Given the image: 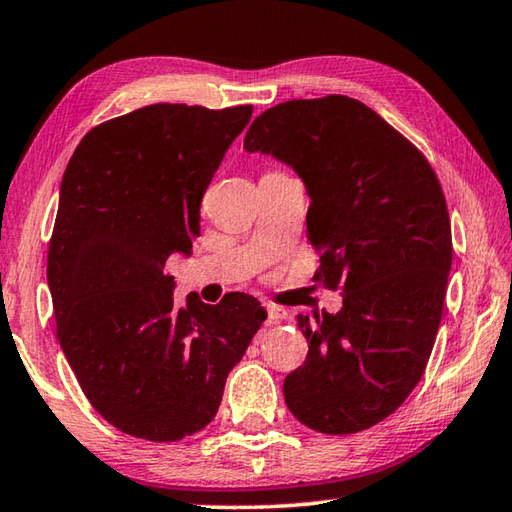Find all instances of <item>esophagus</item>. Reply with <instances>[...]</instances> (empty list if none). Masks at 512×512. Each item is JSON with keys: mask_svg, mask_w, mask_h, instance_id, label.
<instances>
[{"mask_svg": "<svg viewBox=\"0 0 512 512\" xmlns=\"http://www.w3.org/2000/svg\"><path fill=\"white\" fill-rule=\"evenodd\" d=\"M267 316L271 322H283L289 318V311L283 307H276V305H267Z\"/></svg>", "mask_w": 512, "mask_h": 512, "instance_id": "34e87169", "label": "esophagus"}]
</instances>
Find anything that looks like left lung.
<instances>
[{"label": "left lung", "mask_w": 512, "mask_h": 512, "mask_svg": "<svg viewBox=\"0 0 512 512\" xmlns=\"http://www.w3.org/2000/svg\"><path fill=\"white\" fill-rule=\"evenodd\" d=\"M243 148L300 176L316 278L342 289L338 314L298 316L309 353L285 378L289 411L320 433L369 429L409 398L440 329L453 260L440 181L378 112L342 95L265 110Z\"/></svg>", "instance_id": "obj_1"}]
</instances>
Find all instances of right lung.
I'll return each instance as SVG.
<instances>
[{
    "mask_svg": "<svg viewBox=\"0 0 512 512\" xmlns=\"http://www.w3.org/2000/svg\"><path fill=\"white\" fill-rule=\"evenodd\" d=\"M252 106L154 103L92 128L61 179L48 249L57 338L114 429L176 442L221 406L267 311L234 294L174 302L172 254H192L201 198Z\"/></svg>",
    "mask_w": 512,
    "mask_h": 512,
    "instance_id": "1",
    "label": "right lung"
}]
</instances>
